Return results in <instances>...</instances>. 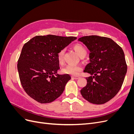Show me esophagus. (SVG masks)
Wrapping results in <instances>:
<instances>
[{
  "instance_id": "esophagus-1",
  "label": "esophagus",
  "mask_w": 134,
  "mask_h": 134,
  "mask_svg": "<svg viewBox=\"0 0 134 134\" xmlns=\"http://www.w3.org/2000/svg\"><path fill=\"white\" fill-rule=\"evenodd\" d=\"M72 78L75 79H79L80 77L79 76H72Z\"/></svg>"
}]
</instances>
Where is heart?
Instances as JSON below:
<instances>
[{
    "label": "heart",
    "mask_w": 134,
    "mask_h": 134,
    "mask_svg": "<svg viewBox=\"0 0 134 134\" xmlns=\"http://www.w3.org/2000/svg\"><path fill=\"white\" fill-rule=\"evenodd\" d=\"M75 51L77 52L80 58L83 56H86L87 53V51L85 47L82 44H76L73 47ZM65 52V50L62 49L60 50L57 54V58L58 62L60 64H62L64 62V55ZM82 67L80 65H68L65 66L63 69L62 72L64 74H68L72 75H77L79 72L82 70Z\"/></svg>",
    "instance_id": "obj_1"
}]
</instances>
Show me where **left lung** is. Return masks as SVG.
I'll return each instance as SVG.
<instances>
[{"mask_svg": "<svg viewBox=\"0 0 134 134\" xmlns=\"http://www.w3.org/2000/svg\"><path fill=\"white\" fill-rule=\"evenodd\" d=\"M90 51V63L84 72L87 84L80 91L83 98L93 104H102L113 98L122 86L127 72L124 52L118 44L106 37L92 35L80 37Z\"/></svg>", "mask_w": 134, "mask_h": 134, "instance_id": "8db88e82", "label": "left lung"}]
</instances>
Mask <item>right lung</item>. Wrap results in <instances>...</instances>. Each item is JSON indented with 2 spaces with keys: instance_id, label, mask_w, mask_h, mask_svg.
I'll return each mask as SVG.
<instances>
[{
  "instance_id": "add662e5",
  "label": "right lung",
  "mask_w": 134,
  "mask_h": 134,
  "mask_svg": "<svg viewBox=\"0 0 134 134\" xmlns=\"http://www.w3.org/2000/svg\"><path fill=\"white\" fill-rule=\"evenodd\" d=\"M76 39L73 36H36L24 44L17 68L22 86L32 98L47 103L62 94L71 76L57 74V54Z\"/></svg>"
}]
</instances>
